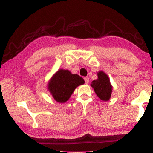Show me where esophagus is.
<instances>
[{"label": "esophagus", "mask_w": 153, "mask_h": 153, "mask_svg": "<svg viewBox=\"0 0 153 153\" xmlns=\"http://www.w3.org/2000/svg\"><path fill=\"white\" fill-rule=\"evenodd\" d=\"M84 80H85V84H88V83L89 82V77H84Z\"/></svg>", "instance_id": "esophagus-1"}]
</instances>
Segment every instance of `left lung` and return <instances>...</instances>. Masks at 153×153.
<instances>
[{
	"label": "left lung",
	"instance_id": "8db88e82",
	"mask_svg": "<svg viewBox=\"0 0 153 153\" xmlns=\"http://www.w3.org/2000/svg\"><path fill=\"white\" fill-rule=\"evenodd\" d=\"M98 78L92 81L91 83L94 91L99 98L103 101H108L111 97L112 86L110 83V79L103 71L97 72Z\"/></svg>",
	"mask_w": 153,
	"mask_h": 153
}]
</instances>
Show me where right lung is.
<instances>
[{
	"label": "right lung",
	"mask_w": 153,
	"mask_h": 153,
	"mask_svg": "<svg viewBox=\"0 0 153 153\" xmlns=\"http://www.w3.org/2000/svg\"><path fill=\"white\" fill-rule=\"evenodd\" d=\"M85 83L82 77L68 70L60 69L51 77L47 89L56 102L64 103L70 98L77 87Z\"/></svg>",
	"instance_id": "add662e5"
}]
</instances>
